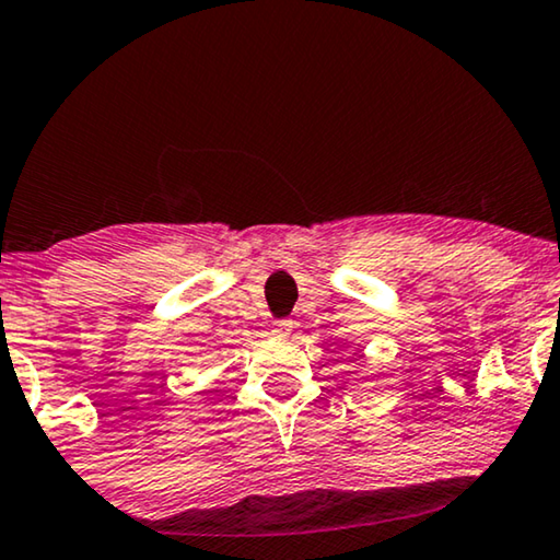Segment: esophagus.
<instances>
[{
  "label": "esophagus",
  "mask_w": 560,
  "mask_h": 560,
  "mask_svg": "<svg viewBox=\"0 0 560 560\" xmlns=\"http://www.w3.org/2000/svg\"><path fill=\"white\" fill-rule=\"evenodd\" d=\"M290 331H293V320H288V318L272 320V326H270V334L275 336V339H288Z\"/></svg>",
  "instance_id": "obj_1"
}]
</instances>
